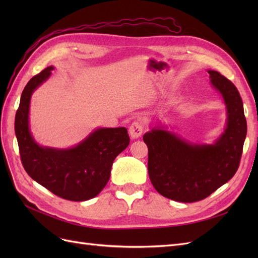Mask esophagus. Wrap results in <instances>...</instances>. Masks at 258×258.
Listing matches in <instances>:
<instances>
[{"label": "esophagus", "mask_w": 258, "mask_h": 258, "mask_svg": "<svg viewBox=\"0 0 258 258\" xmlns=\"http://www.w3.org/2000/svg\"><path fill=\"white\" fill-rule=\"evenodd\" d=\"M144 130V123L141 120H136L131 123L129 134L132 139H138L142 136Z\"/></svg>", "instance_id": "esophagus-1"}]
</instances>
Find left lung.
<instances>
[{
    "label": "left lung",
    "instance_id": "left-lung-1",
    "mask_svg": "<svg viewBox=\"0 0 258 258\" xmlns=\"http://www.w3.org/2000/svg\"><path fill=\"white\" fill-rule=\"evenodd\" d=\"M211 83L227 105L225 134L214 145H191L166 130L143 136L148 148V175L155 189L178 202L206 199L235 175L246 137V119L239 91L228 79L209 71Z\"/></svg>",
    "mask_w": 258,
    "mask_h": 258
}]
</instances>
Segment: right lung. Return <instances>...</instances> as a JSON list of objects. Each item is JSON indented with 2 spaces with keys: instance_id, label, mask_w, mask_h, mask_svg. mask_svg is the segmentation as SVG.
Wrapping results in <instances>:
<instances>
[{
  "instance_id": "obj_1",
  "label": "right lung",
  "mask_w": 258,
  "mask_h": 258,
  "mask_svg": "<svg viewBox=\"0 0 258 258\" xmlns=\"http://www.w3.org/2000/svg\"><path fill=\"white\" fill-rule=\"evenodd\" d=\"M48 67L31 79L23 89L15 117L19 154L27 173L56 196L70 201L89 200L110 179L116 156L129 145L126 128H100L71 150L38 146L29 131V105L33 90L48 79Z\"/></svg>"
}]
</instances>
